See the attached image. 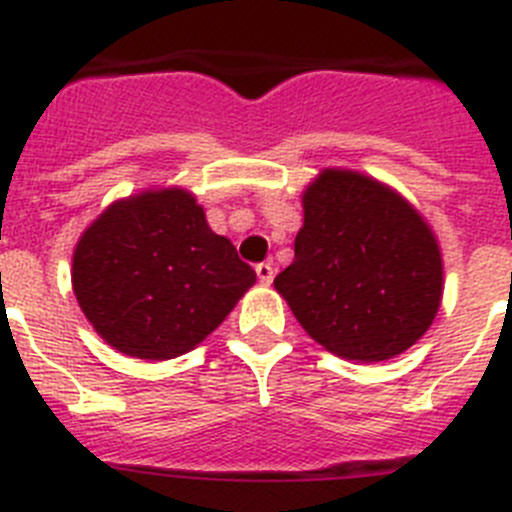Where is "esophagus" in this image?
Listing matches in <instances>:
<instances>
[{
  "mask_svg": "<svg viewBox=\"0 0 512 512\" xmlns=\"http://www.w3.org/2000/svg\"><path fill=\"white\" fill-rule=\"evenodd\" d=\"M274 274H277V271H274V264H271V261H264V264L256 266V277H259V282L266 284V287L274 282Z\"/></svg>",
  "mask_w": 512,
  "mask_h": 512,
  "instance_id": "34e87169",
  "label": "esophagus"
}]
</instances>
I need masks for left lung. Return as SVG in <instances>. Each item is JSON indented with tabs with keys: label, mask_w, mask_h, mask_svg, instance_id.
<instances>
[{
	"label": "left lung",
	"mask_w": 512,
	"mask_h": 512,
	"mask_svg": "<svg viewBox=\"0 0 512 512\" xmlns=\"http://www.w3.org/2000/svg\"><path fill=\"white\" fill-rule=\"evenodd\" d=\"M295 261L274 279L302 328L348 361H387L431 328L443 259L400 192L351 169H323L302 192Z\"/></svg>",
	"instance_id": "obj_1"
}]
</instances>
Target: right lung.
Here are the masks:
<instances>
[{
  "mask_svg": "<svg viewBox=\"0 0 512 512\" xmlns=\"http://www.w3.org/2000/svg\"><path fill=\"white\" fill-rule=\"evenodd\" d=\"M256 282L202 205L182 187L112 202L81 233L71 284L81 312L115 351L166 361L200 346Z\"/></svg>",
  "mask_w": 512,
  "mask_h": 512,
  "instance_id": "add662e5",
  "label": "right lung"
}]
</instances>
